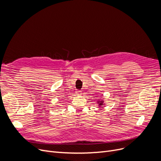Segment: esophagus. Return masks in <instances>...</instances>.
I'll return each instance as SVG.
<instances>
[{"label":"esophagus","mask_w":161,"mask_h":161,"mask_svg":"<svg viewBox=\"0 0 161 161\" xmlns=\"http://www.w3.org/2000/svg\"><path fill=\"white\" fill-rule=\"evenodd\" d=\"M81 92H82V91H79V90H78V91H76V95H80V94H81Z\"/></svg>","instance_id":"34e87169"}]
</instances>
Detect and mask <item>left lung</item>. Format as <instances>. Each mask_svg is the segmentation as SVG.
Instances as JSON below:
<instances>
[{
  "label": "left lung",
  "mask_w": 161,
  "mask_h": 161,
  "mask_svg": "<svg viewBox=\"0 0 161 161\" xmlns=\"http://www.w3.org/2000/svg\"><path fill=\"white\" fill-rule=\"evenodd\" d=\"M102 104H103V102H102H102H100V105L102 106Z\"/></svg>",
  "instance_id": "1"
}]
</instances>
